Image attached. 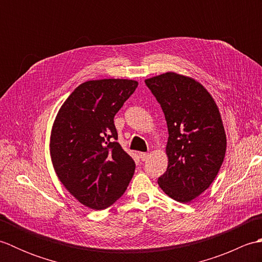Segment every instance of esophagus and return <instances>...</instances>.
Instances as JSON below:
<instances>
[{
    "label": "esophagus",
    "instance_id": "esophagus-1",
    "mask_svg": "<svg viewBox=\"0 0 262 262\" xmlns=\"http://www.w3.org/2000/svg\"><path fill=\"white\" fill-rule=\"evenodd\" d=\"M147 158H148V153H144V152H141V153H140V159H141L142 161H146Z\"/></svg>",
    "mask_w": 262,
    "mask_h": 262
}]
</instances>
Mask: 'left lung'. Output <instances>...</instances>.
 I'll return each instance as SVG.
<instances>
[{
  "mask_svg": "<svg viewBox=\"0 0 262 262\" xmlns=\"http://www.w3.org/2000/svg\"><path fill=\"white\" fill-rule=\"evenodd\" d=\"M145 83L161 104L169 132L168 169L159 178V186L172 199L189 203L211 185L225 158L220 110L192 77L166 72Z\"/></svg>",
  "mask_w": 262,
  "mask_h": 262,
  "instance_id": "8db88e82",
  "label": "left lung"
}]
</instances>
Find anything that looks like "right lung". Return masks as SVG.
I'll return each mask as SVG.
<instances>
[{"mask_svg": "<svg viewBox=\"0 0 262 262\" xmlns=\"http://www.w3.org/2000/svg\"><path fill=\"white\" fill-rule=\"evenodd\" d=\"M138 82L126 79L82 83L55 118L49 152L59 181L79 202L104 209L125 192L135 162L118 142L115 115Z\"/></svg>", "mask_w": 262, "mask_h": 262, "instance_id": "add662e5", "label": "right lung"}]
</instances>
